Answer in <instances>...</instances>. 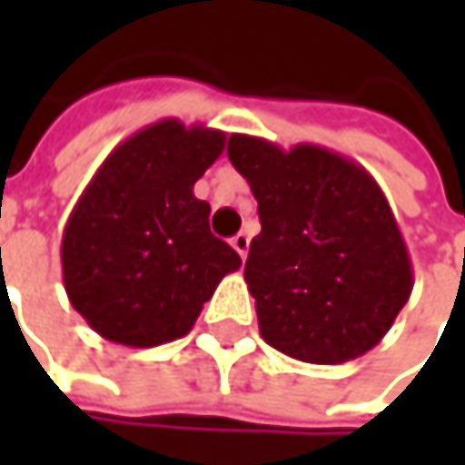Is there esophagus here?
<instances>
[{"label":"esophagus","mask_w":465,"mask_h":465,"mask_svg":"<svg viewBox=\"0 0 465 465\" xmlns=\"http://www.w3.org/2000/svg\"><path fill=\"white\" fill-rule=\"evenodd\" d=\"M232 247L236 250V252H239V255H242V261H244V258H247V250H250V236L239 232L232 239Z\"/></svg>","instance_id":"34e87169"}]
</instances>
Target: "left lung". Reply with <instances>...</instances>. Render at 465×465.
Returning <instances> with one entry per match:
<instances>
[{
	"mask_svg": "<svg viewBox=\"0 0 465 465\" xmlns=\"http://www.w3.org/2000/svg\"><path fill=\"white\" fill-rule=\"evenodd\" d=\"M229 158L258 202L244 282L266 344L304 363H344L380 344L415 274L377 180L321 144L232 134Z\"/></svg>",
	"mask_w": 465,
	"mask_h": 465,
	"instance_id": "obj_1",
	"label": "left lung"
}]
</instances>
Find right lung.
I'll use <instances>...</instances> for the list:
<instances>
[{"instance_id": "obj_1", "label": "right lung", "mask_w": 465, "mask_h": 465, "mask_svg": "<svg viewBox=\"0 0 465 465\" xmlns=\"http://www.w3.org/2000/svg\"><path fill=\"white\" fill-rule=\"evenodd\" d=\"M223 147L218 129L163 118L121 142L77 199L61 239L64 288L104 339L155 347L185 336L242 266L193 196Z\"/></svg>"}]
</instances>
